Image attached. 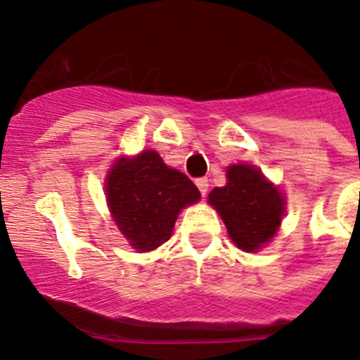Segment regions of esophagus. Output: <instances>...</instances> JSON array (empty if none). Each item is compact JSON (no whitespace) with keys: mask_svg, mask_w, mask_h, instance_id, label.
Segmentation results:
<instances>
[{"mask_svg":"<svg viewBox=\"0 0 360 360\" xmlns=\"http://www.w3.org/2000/svg\"><path fill=\"white\" fill-rule=\"evenodd\" d=\"M195 184H198L199 192H201L202 195H206V192H208V179H206V177H199V179L195 181Z\"/></svg>","mask_w":360,"mask_h":360,"instance_id":"1","label":"esophagus"}]
</instances>
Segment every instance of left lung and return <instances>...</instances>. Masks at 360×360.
<instances>
[{"label": "left lung", "instance_id": "1", "mask_svg": "<svg viewBox=\"0 0 360 360\" xmlns=\"http://www.w3.org/2000/svg\"><path fill=\"white\" fill-rule=\"evenodd\" d=\"M228 183L214 188L210 205L223 217L232 240L245 252H257L271 239L284 214V199L277 186L248 165H233Z\"/></svg>", "mask_w": 360, "mask_h": 360}]
</instances>
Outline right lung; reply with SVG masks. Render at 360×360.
I'll return each instance as SVG.
<instances>
[{
  "mask_svg": "<svg viewBox=\"0 0 360 360\" xmlns=\"http://www.w3.org/2000/svg\"><path fill=\"white\" fill-rule=\"evenodd\" d=\"M199 198L198 186L183 172L168 168L154 150L120 159L106 177L112 217L139 252L167 243L181 208Z\"/></svg>",
  "mask_w": 360,
  "mask_h": 360,
  "instance_id": "right-lung-1",
  "label": "right lung"
}]
</instances>
